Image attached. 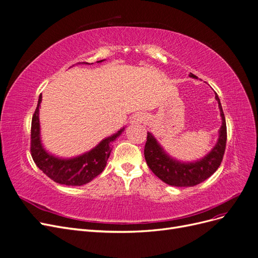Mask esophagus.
<instances>
[{"instance_id": "1", "label": "esophagus", "mask_w": 258, "mask_h": 258, "mask_svg": "<svg viewBox=\"0 0 258 258\" xmlns=\"http://www.w3.org/2000/svg\"><path fill=\"white\" fill-rule=\"evenodd\" d=\"M145 119H146L145 113L139 112V113H136V114L132 115V117L130 119V122L132 123V125H138V123H142Z\"/></svg>"}]
</instances>
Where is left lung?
Returning a JSON list of instances; mask_svg holds the SVG:
<instances>
[{
	"instance_id": "8db88e82",
	"label": "left lung",
	"mask_w": 258,
	"mask_h": 258,
	"mask_svg": "<svg viewBox=\"0 0 258 258\" xmlns=\"http://www.w3.org/2000/svg\"><path fill=\"white\" fill-rule=\"evenodd\" d=\"M188 76L197 78L192 73H189ZM215 98L218 102L222 122L218 131L217 143L203 158L192 162L177 160L166 152L151 132H147V142L144 149L145 160L152 172L163 182L177 187L195 186L210 178L220 166L226 144V125L217 94Z\"/></svg>"
}]
</instances>
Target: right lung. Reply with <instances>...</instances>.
Masks as SVG:
<instances>
[{
	"label": "right lung",
	"mask_w": 258,
	"mask_h": 258,
	"mask_svg": "<svg viewBox=\"0 0 258 258\" xmlns=\"http://www.w3.org/2000/svg\"><path fill=\"white\" fill-rule=\"evenodd\" d=\"M99 60L97 62H102ZM80 64V62L78 63ZM81 64H90L81 62ZM92 64V63H91ZM42 101V94H40L38 105L32 120V157L39 169L56 183L69 185V186H81L91 182L105 169L107 161L110 157L112 147L111 143L114 142L125 130L119 129L114 135L105 138L91 150L72 158H61L47 151L41 140L40 128V104Z\"/></svg>",
	"instance_id": "add662e5"
}]
</instances>
